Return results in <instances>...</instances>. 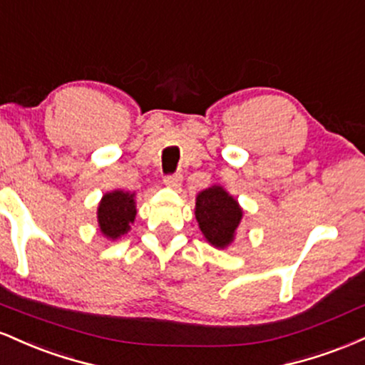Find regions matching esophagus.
Listing matches in <instances>:
<instances>
[{
    "label": "esophagus",
    "mask_w": 365,
    "mask_h": 365,
    "mask_svg": "<svg viewBox=\"0 0 365 365\" xmlns=\"http://www.w3.org/2000/svg\"><path fill=\"white\" fill-rule=\"evenodd\" d=\"M182 182H183V177L180 173H175V175H170V177H165V180H163V183H165L166 187L170 188H177L182 187Z\"/></svg>",
    "instance_id": "esophagus-1"
}]
</instances>
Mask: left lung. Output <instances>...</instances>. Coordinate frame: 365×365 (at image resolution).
Segmentation results:
<instances>
[{
  "label": "left lung",
  "mask_w": 365,
  "mask_h": 365,
  "mask_svg": "<svg viewBox=\"0 0 365 365\" xmlns=\"http://www.w3.org/2000/svg\"><path fill=\"white\" fill-rule=\"evenodd\" d=\"M244 217L238 200L223 185H211L195 197V220L209 245L228 249Z\"/></svg>",
  "instance_id": "8db88e82"
}]
</instances>
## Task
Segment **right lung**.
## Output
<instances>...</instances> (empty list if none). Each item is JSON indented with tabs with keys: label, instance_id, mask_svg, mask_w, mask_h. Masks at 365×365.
<instances>
[{
	"label": "right lung",
	"instance_id": "1",
	"mask_svg": "<svg viewBox=\"0 0 365 365\" xmlns=\"http://www.w3.org/2000/svg\"><path fill=\"white\" fill-rule=\"evenodd\" d=\"M137 216L135 192L116 190L106 192L99 200L98 225L99 232L108 240H118L130 232Z\"/></svg>",
	"mask_w": 365,
	"mask_h": 365
}]
</instances>
